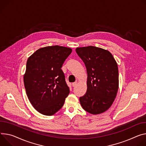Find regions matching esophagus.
<instances>
[{
	"mask_svg": "<svg viewBox=\"0 0 146 146\" xmlns=\"http://www.w3.org/2000/svg\"><path fill=\"white\" fill-rule=\"evenodd\" d=\"M77 82L73 83H72V86H73V87H76V86H77Z\"/></svg>",
	"mask_w": 146,
	"mask_h": 146,
	"instance_id": "obj_1",
	"label": "esophagus"
}]
</instances>
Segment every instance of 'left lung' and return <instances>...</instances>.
I'll list each match as a JSON object with an SVG mask.
<instances>
[{
  "instance_id": "left-lung-1",
  "label": "left lung",
  "mask_w": 146,
  "mask_h": 146,
  "mask_svg": "<svg viewBox=\"0 0 146 146\" xmlns=\"http://www.w3.org/2000/svg\"><path fill=\"white\" fill-rule=\"evenodd\" d=\"M76 51L85 64L87 89L80 97L83 108L97 115L108 110L116 98L119 87L117 64L111 52L93 46L77 48Z\"/></svg>"
}]
</instances>
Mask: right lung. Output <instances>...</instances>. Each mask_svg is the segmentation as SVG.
I'll return each instance as SVG.
<instances>
[{
	"label": "right lung",
	"instance_id": "add662e5",
	"mask_svg": "<svg viewBox=\"0 0 146 146\" xmlns=\"http://www.w3.org/2000/svg\"><path fill=\"white\" fill-rule=\"evenodd\" d=\"M72 49L58 45L36 50L28 59L24 84L28 98L39 113L50 116L63 107L70 92L62 66Z\"/></svg>",
	"mask_w": 146,
	"mask_h": 146
}]
</instances>
